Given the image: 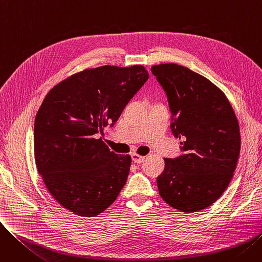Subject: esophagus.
<instances>
[{
  "instance_id": "34e87169",
  "label": "esophagus",
  "mask_w": 262,
  "mask_h": 262,
  "mask_svg": "<svg viewBox=\"0 0 262 262\" xmlns=\"http://www.w3.org/2000/svg\"><path fill=\"white\" fill-rule=\"evenodd\" d=\"M144 158L145 157H143V156H140V155H138V154H132V159H133V161L135 162V163H142L143 162V160H144Z\"/></svg>"
}]
</instances>
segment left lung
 Instances as JSON below:
<instances>
[{
	"mask_svg": "<svg viewBox=\"0 0 262 262\" xmlns=\"http://www.w3.org/2000/svg\"><path fill=\"white\" fill-rule=\"evenodd\" d=\"M166 92L171 129L182 139L176 158H164L157 177L160 196L171 207L195 212L223 194L240 153L239 124L224 93L190 69L162 63L150 69Z\"/></svg>",
	"mask_w": 262,
	"mask_h": 262,
	"instance_id": "1",
	"label": "left lung"
}]
</instances>
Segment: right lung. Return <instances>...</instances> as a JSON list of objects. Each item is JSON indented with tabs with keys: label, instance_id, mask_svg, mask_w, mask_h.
Here are the masks:
<instances>
[{
	"label": "right lung",
	"instance_id": "1",
	"mask_svg": "<svg viewBox=\"0 0 262 262\" xmlns=\"http://www.w3.org/2000/svg\"><path fill=\"white\" fill-rule=\"evenodd\" d=\"M147 78L142 66H102L73 74L47 94L35 118V160L63 208L96 216L117 200L132 158L112 152L96 137L114 126Z\"/></svg>",
	"mask_w": 262,
	"mask_h": 262
}]
</instances>
